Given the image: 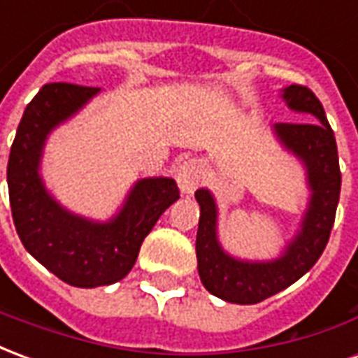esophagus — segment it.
<instances>
[{
    "instance_id": "1",
    "label": "esophagus",
    "mask_w": 358,
    "mask_h": 358,
    "mask_svg": "<svg viewBox=\"0 0 358 358\" xmlns=\"http://www.w3.org/2000/svg\"><path fill=\"white\" fill-rule=\"evenodd\" d=\"M201 164L197 161H184L182 164H178L176 169V182H178V187L182 194L192 195L197 189V186L201 184Z\"/></svg>"
}]
</instances>
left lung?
Instances as JSON below:
<instances>
[{
	"label": "left lung",
	"mask_w": 358,
	"mask_h": 358,
	"mask_svg": "<svg viewBox=\"0 0 358 358\" xmlns=\"http://www.w3.org/2000/svg\"><path fill=\"white\" fill-rule=\"evenodd\" d=\"M280 97L307 122H278V143L299 159L310 195L299 228L276 259L248 261L226 253L218 241V207L210 189L195 192L199 228L195 240L197 270L205 289L228 303L255 305L285 289L315 266L330 238L341 189L338 145L322 103L305 86H287Z\"/></svg>",
	"instance_id": "left-lung-1"
}]
</instances>
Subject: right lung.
<instances>
[{
	"label": "right lung",
	"instance_id": "obj_1",
	"mask_svg": "<svg viewBox=\"0 0 358 358\" xmlns=\"http://www.w3.org/2000/svg\"><path fill=\"white\" fill-rule=\"evenodd\" d=\"M99 88L66 82L45 84L20 118L7 163L13 222L22 245L59 280L74 287H99L132 270L141 241L180 197L172 178L138 180L109 220L74 215L48 192L42 157L50 134L84 109Z\"/></svg>",
	"mask_w": 358,
	"mask_h": 358
}]
</instances>
